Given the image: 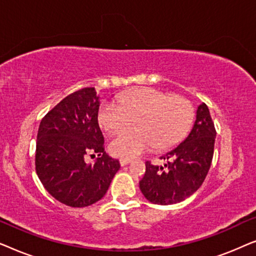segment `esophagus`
<instances>
[{"instance_id": "esophagus-1", "label": "esophagus", "mask_w": 256, "mask_h": 256, "mask_svg": "<svg viewBox=\"0 0 256 256\" xmlns=\"http://www.w3.org/2000/svg\"><path fill=\"white\" fill-rule=\"evenodd\" d=\"M132 162V160L130 158H120V164H121V166H127L128 163H130Z\"/></svg>"}]
</instances>
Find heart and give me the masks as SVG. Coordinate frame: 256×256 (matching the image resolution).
I'll return each mask as SVG.
<instances>
[{
  "mask_svg": "<svg viewBox=\"0 0 256 256\" xmlns=\"http://www.w3.org/2000/svg\"><path fill=\"white\" fill-rule=\"evenodd\" d=\"M194 107L186 98L168 96L152 87H140L124 94L114 102H104L98 122L110 135L124 132L134 120V130L124 132L110 144L114 156L134 157L155 148H172L190 130Z\"/></svg>",
  "mask_w": 256,
  "mask_h": 256,
  "instance_id": "b5f03b06",
  "label": "heart"
}]
</instances>
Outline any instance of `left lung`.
<instances>
[{
  "instance_id": "obj_1",
  "label": "left lung",
  "mask_w": 256,
  "mask_h": 256,
  "mask_svg": "<svg viewBox=\"0 0 256 256\" xmlns=\"http://www.w3.org/2000/svg\"><path fill=\"white\" fill-rule=\"evenodd\" d=\"M216 135L208 107L199 104L188 138L160 157L166 160L164 166L146 162V174L140 180L143 196L154 204L171 205L194 194L211 166Z\"/></svg>"
}]
</instances>
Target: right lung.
<instances>
[{"instance_id": "add662e5", "label": "right lung", "mask_w": 256, "mask_h": 256, "mask_svg": "<svg viewBox=\"0 0 256 256\" xmlns=\"http://www.w3.org/2000/svg\"><path fill=\"white\" fill-rule=\"evenodd\" d=\"M100 98L86 87L64 98L42 118L36 143V172L52 197L72 208H85L106 194L120 169L104 148L98 122ZM96 153L94 164L83 157Z\"/></svg>"}]
</instances>
